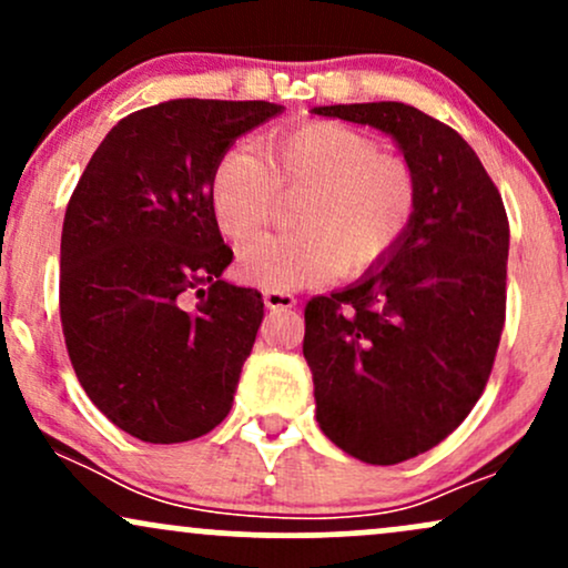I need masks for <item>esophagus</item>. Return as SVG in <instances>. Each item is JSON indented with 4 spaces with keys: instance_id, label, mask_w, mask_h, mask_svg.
Listing matches in <instances>:
<instances>
[{
    "instance_id": "esophagus-1",
    "label": "esophagus",
    "mask_w": 568,
    "mask_h": 568,
    "mask_svg": "<svg viewBox=\"0 0 568 568\" xmlns=\"http://www.w3.org/2000/svg\"><path fill=\"white\" fill-rule=\"evenodd\" d=\"M264 304L266 310H291V306H296V298L291 296V293H283V291H264Z\"/></svg>"
}]
</instances>
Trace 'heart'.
<instances>
[{"label": "heart", "mask_w": 568, "mask_h": 568, "mask_svg": "<svg viewBox=\"0 0 568 568\" xmlns=\"http://www.w3.org/2000/svg\"><path fill=\"white\" fill-rule=\"evenodd\" d=\"M280 194L296 197L291 226L240 251V272L275 291L321 283L331 272L357 275L382 262L408 232L419 184L408 162L338 122H306L272 133L262 149L232 146L207 186L213 221L234 243L253 237Z\"/></svg>", "instance_id": "heart-1"}]
</instances>
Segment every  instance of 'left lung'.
I'll use <instances>...</instances> for the list:
<instances>
[{"label":"left lung","instance_id":"obj_1","mask_svg":"<svg viewBox=\"0 0 568 568\" xmlns=\"http://www.w3.org/2000/svg\"><path fill=\"white\" fill-rule=\"evenodd\" d=\"M312 114L389 135L419 184L400 243L304 310L325 438L368 465H397L448 438L484 393L505 325L510 226L470 143L429 114L397 101Z\"/></svg>","mask_w":568,"mask_h":568}]
</instances>
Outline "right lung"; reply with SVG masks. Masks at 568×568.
Here are the masks:
<instances>
[{
	"label": "right lung",
	"mask_w": 568,
	"mask_h": 568,
	"mask_svg": "<svg viewBox=\"0 0 568 568\" xmlns=\"http://www.w3.org/2000/svg\"><path fill=\"white\" fill-rule=\"evenodd\" d=\"M283 112L266 101L173 98L109 130L71 194L61 234V323L98 410L143 443H184L230 414L264 317L226 283L213 221L216 162Z\"/></svg>",
	"instance_id": "add662e5"
}]
</instances>
